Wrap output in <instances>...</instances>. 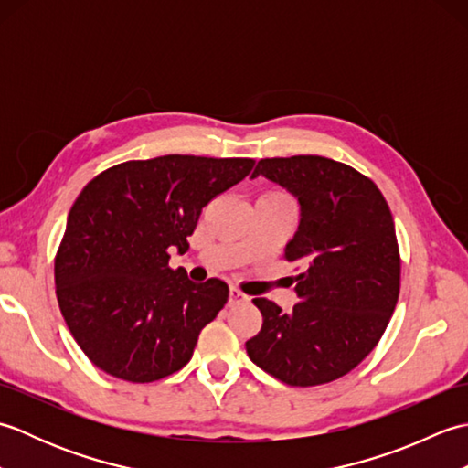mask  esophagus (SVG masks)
<instances>
[{"label": "esophagus", "instance_id": "obj_1", "mask_svg": "<svg viewBox=\"0 0 468 468\" xmlns=\"http://www.w3.org/2000/svg\"><path fill=\"white\" fill-rule=\"evenodd\" d=\"M247 300V295L237 290V287H229V305H235V303H241Z\"/></svg>", "mask_w": 468, "mask_h": 468}]
</instances>
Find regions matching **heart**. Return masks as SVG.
I'll return each mask as SVG.
<instances>
[{
    "label": "heart",
    "mask_w": 468,
    "mask_h": 468,
    "mask_svg": "<svg viewBox=\"0 0 468 468\" xmlns=\"http://www.w3.org/2000/svg\"><path fill=\"white\" fill-rule=\"evenodd\" d=\"M275 195H283V197H287V195H285V193H275Z\"/></svg>",
    "instance_id": "heart-1"
}]
</instances>
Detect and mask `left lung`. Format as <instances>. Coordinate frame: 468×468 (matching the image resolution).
Here are the masks:
<instances>
[{"label": "left lung", "mask_w": 468, "mask_h": 468, "mask_svg": "<svg viewBox=\"0 0 468 468\" xmlns=\"http://www.w3.org/2000/svg\"><path fill=\"white\" fill-rule=\"evenodd\" d=\"M260 175L300 198V229L283 253L302 270L300 302L283 314L255 297L263 325L247 354L287 386L334 382L374 350L399 302L402 261L390 207L372 178L325 156L261 158Z\"/></svg>", "instance_id": "obj_1"}]
</instances>
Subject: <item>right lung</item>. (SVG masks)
I'll return each mask as SVG.
<instances>
[{"mask_svg":"<svg viewBox=\"0 0 468 468\" xmlns=\"http://www.w3.org/2000/svg\"><path fill=\"white\" fill-rule=\"evenodd\" d=\"M253 158L165 154L106 168L69 208L54 257L59 312L96 367L146 384L191 360L223 310L221 280L193 283L168 265L188 250L203 207L251 173Z\"/></svg>","mask_w":468,"mask_h":468,"instance_id":"add662e5","label":"right lung"}]
</instances>
